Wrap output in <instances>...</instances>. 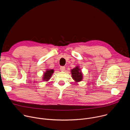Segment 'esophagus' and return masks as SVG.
<instances>
[{
    "label": "esophagus",
    "instance_id": "obj_1",
    "mask_svg": "<svg viewBox=\"0 0 130 130\" xmlns=\"http://www.w3.org/2000/svg\"><path fill=\"white\" fill-rule=\"evenodd\" d=\"M60 70H61V71H65V67L64 66H61L60 67Z\"/></svg>",
    "mask_w": 130,
    "mask_h": 130
}]
</instances>
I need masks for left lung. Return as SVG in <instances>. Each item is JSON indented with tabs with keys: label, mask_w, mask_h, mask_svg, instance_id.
I'll list each match as a JSON object with an SVG mask.
<instances>
[{
	"label": "left lung",
	"mask_w": 130,
	"mask_h": 130,
	"mask_svg": "<svg viewBox=\"0 0 130 130\" xmlns=\"http://www.w3.org/2000/svg\"><path fill=\"white\" fill-rule=\"evenodd\" d=\"M72 78L74 80L75 83L80 82L83 79V74L80 69L78 66H76L71 70Z\"/></svg>",
	"instance_id": "1"
}]
</instances>
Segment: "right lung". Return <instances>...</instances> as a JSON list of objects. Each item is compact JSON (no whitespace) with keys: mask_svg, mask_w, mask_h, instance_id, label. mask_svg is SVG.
Masks as SVG:
<instances>
[{"mask_svg":"<svg viewBox=\"0 0 130 130\" xmlns=\"http://www.w3.org/2000/svg\"><path fill=\"white\" fill-rule=\"evenodd\" d=\"M54 69H46V71L45 72H44V75L43 76V80L45 81H48L51 77L52 74L54 73Z\"/></svg>","mask_w":130,"mask_h":130,"instance_id":"add662e5","label":"right lung"}]
</instances>
